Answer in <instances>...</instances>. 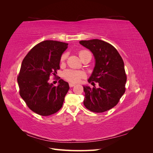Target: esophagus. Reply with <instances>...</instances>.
<instances>
[{
  "mask_svg": "<svg viewBox=\"0 0 153 153\" xmlns=\"http://www.w3.org/2000/svg\"><path fill=\"white\" fill-rule=\"evenodd\" d=\"M69 87H74V86L75 85V84H73V83H69Z\"/></svg>",
  "mask_w": 153,
  "mask_h": 153,
  "instance_id": "esophagus-1",
  "label": "esophagus"
}]
</instances>
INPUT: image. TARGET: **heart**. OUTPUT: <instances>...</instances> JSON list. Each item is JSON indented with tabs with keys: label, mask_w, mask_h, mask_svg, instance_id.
Returning a JSON list of instances; mask_svg holds the SVG:
<instances>
[{
	"label": "heart",
	"mask_w": 153,
	"mask_h": 153,
	"mask_svg": "<svg viewBox=\"0 0 153 153\" xmlns=\"http://www.w3.org/2000/svg\"><path fill=\"white\" fill-rule=\"evenodd\" d=\"M87 50H82L79 52V56L80 57H82L83 54H84L87 52ZM67 58V54L64 53L62 55V56L60 59V61L61 63H63L66 61ZM63 76L65 79L69 82L76 83L79 81L84 76V73L80 71H76L73 70V69H67V70L64 71L63 73Z\"/></svg>",
	"instance_id": "1"
}]
</instances>
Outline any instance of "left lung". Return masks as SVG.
<instances>
[{"instance_id": "obj_1", "label": "left lung", "mask_w": 153, "mask_h": 153, "mask_svg": "<svg viewBox=\"0 0 153 153\" xmlns=\"http://www.w3.org/2000/svg\"><path fill=\"white\" fill-rule=\"evenodd\" d=\"M80 44L89 49L96 59L88 82L99 84V88L84 86V105L91 112H104L114 107L126 91L127 76L123 60L115 48L104 41L82 40Z\"/></svg>"}]
</instances>
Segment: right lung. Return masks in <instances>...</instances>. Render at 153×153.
Segmentation results:
<instances>
[{
	"mask_svg": "<svg viewBox=\"0 0 153 153\" xmlns=\"http://www.w3.org/2000/svg\"><path fill=\"white\" fill-rule=\"evenodd\" d=\"M68 43L53 40L42 41L32 48L22 63L17 77L20 95L34 112L48 116L62 108L69 89L61 79L59 85L49 84L51 75H56L62 53Z\"/></svg>",
	"mask_w": 153,
	"mask_h": 153,
	"instance_id": "1",
	"label": "right lung"
}]
</instances>
